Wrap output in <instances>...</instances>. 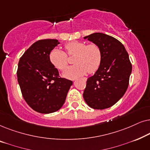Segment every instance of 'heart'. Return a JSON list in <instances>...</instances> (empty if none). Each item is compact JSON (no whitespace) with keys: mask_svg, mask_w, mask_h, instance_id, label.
<instances>
[{"mask_svg":"<svg viewBox=\"0 0 150 150\" xmlns=\"http://www.w3.org/2000/svg\"><path fill=\"white\" fill-rule=\"evenodd\" d=\"M64 48L67 55H75L73 59L74 65L65 69L63 71L64 76L71 79H76L87 72L94 73L100 67L102 56L101 49L98 45H86L85 42L75 41L65 44ZM49 59L50 63L61 71H63L68 64V58L65 52L59 49L51 51Z\"/></svg>","mask_w":150,"mask_h":150,"instance_id":"b5f03b06","label":"heart"}]
</instances>
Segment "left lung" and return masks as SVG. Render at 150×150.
Listing matches in <instances>:
<instances>
[{"mask_svg": "<svg viewBox=\"0 0 150 150\" xmlns=\"http://www.w3.org/2000/svg\"><path fill=\"white\" fill-rule=\"evenodd\" d=\"M84 38L98 45L102 56L100 67L87 79L84 100L92 108L105 109L113 106L124 95L132 64L124 45L113 37L95 33Z\"/></svg>", "mask_w": 150, "mask_h": 150, "instance_id": "obj_1", "label": "left lung"}]
</instances>
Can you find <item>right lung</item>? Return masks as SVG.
<instances>
[{
	"label": "right lung",
	"mask_w": 150,
	"mask_h": 150,
	"mask_svg": "<svg viewBox=\"0 0 150 150\" xmlns=\"http://www.w3.org/2000/svg\"><path fill=\"white\" fill-rule=\"evenodd\" d=\"M59 44L57 40L35 42L20 57L17 70L22 95L32 109L51 113L62 107L72 81L61 78L49 54Z\"/></svg>",
	"instance_id": "add662e5"
}]
</instances>
